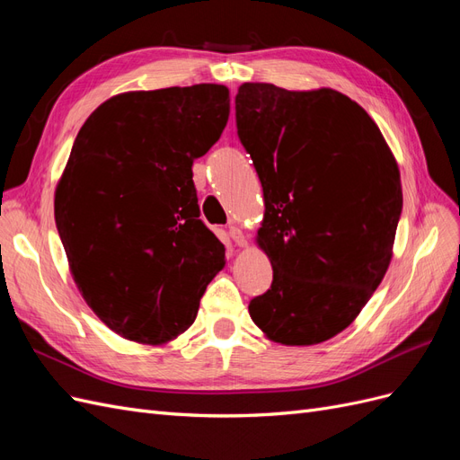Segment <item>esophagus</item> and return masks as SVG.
<instances>
[{"mask_svg":"<svg viewBox=\"0 0 460 460\" xmlns=\"http://www.w3.org/2000/svg\"><path fill=\"white\" fill-rule=\"evenodd\" d=\"M230 238L234 240L235 245H240V247H245V245H247L245 235H243V232H242L238 226H230Z\"/></svg>","mask_w":460,"mask_h":460,"instance_id":"1","label":"esophagus"}]
</instances>
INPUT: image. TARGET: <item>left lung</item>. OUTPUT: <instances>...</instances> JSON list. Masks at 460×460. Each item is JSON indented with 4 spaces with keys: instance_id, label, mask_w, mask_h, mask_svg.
Returning a JSON list of instances; mask_svg holds the SVG:
<instances>
[{
    "instance_id": "1",
    "label": "left lung",
    "mask_w": 460,
    "mask_h": 460,
    "mask_svg": "<svg viewBox=\"0 0 460 460\" xmlns=\"http://www.w3.org/2000/svg\"><path fill=\"white\" fill-rule=\"evenodd\" d=\"M235 124L264 199L272 286L249 303L270 341L316 345L363 311L394 257L399 166L367 111L332 88L245 82Z\"/></svg>"
}]
</instances>
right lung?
Masks as SVG:
<instances>
[{
  "label": "right lung",
  "mask_w": 460,
  "mask_h": 460,
  "mask_svg": "<svg viewBox=\"0 0 460 460\" xmlns=\"http://www.w3.org/2000/svg\"><path fill=\"white\" fill-rule=\"evenodd\" d=\"M228 115L226 86L196 84L113 95L82 124L55 188V225L82 297L124 340H176L225 269L191 164Z\"/></svg>",
  "instance_id": "obj_1"
}]
</instances>
